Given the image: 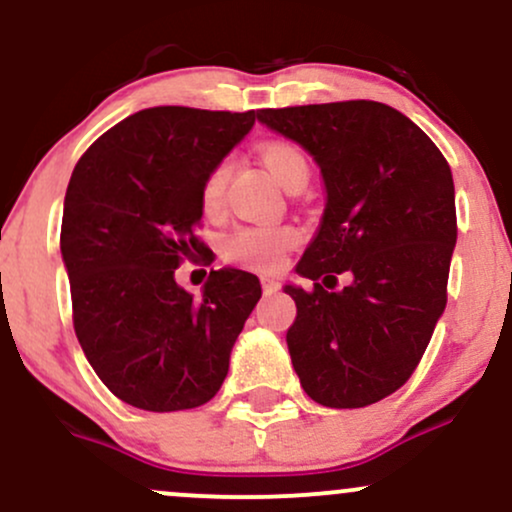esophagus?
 Listing matches in <instances>:
<instances>
[{"label":"esophagus","mask_w":512,"mask_h":512,"mask_svg":"<svg viewBox=\"0 0 512 512\" xmlns=\"http://www.w3.org/2000/svg\"><path fill=\"white\" fill-rule=\"evenodd\" d=\"M261 287H263V292H266V295H273V292H278L280 283L275 278H261Z\"/></svg>","instance_id":"1"}]
</instances>
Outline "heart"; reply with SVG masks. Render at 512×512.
<instances>
[{
    "instance_id": "heart-1",
    "label": "heart",
    "mask_w": 512,
    "mask_h": 512,
    "mask_svg": "<svg viewBox=\"0 0 512 512\" xmlns=\"http://www.w3.org/2000/svg\"><path fill=\"white\" fill-rule=\"evenodd\" d=\"M258 157L271 171L280 186L292 188L295 183H307L309 162L302 147L290 140H268L258 145ZM229 176V162L222 159L205 176L200 188V205L205 212H215L222 203L225 183ZM297 244V232L287 225H241L222 239V258L237 263L241 268H251L258 273L278 271L285 254Z\"/></svg>"
}]
</instances>
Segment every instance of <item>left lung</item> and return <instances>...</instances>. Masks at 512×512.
<instances>
[{"mask_svg":"<svg viewBox=\"0 0 512 512\" xmlns=\"http://www.w3.org/2000/svg\"><path fill=\"white\" fill-rule=\"evenodd\" d=\"M268 128L300 142L326 183L319 234L287 285V331L302 389L329 409H363L409 382L447 304L457 241L455 183L435 142L377 101L261 108ZM349 283L335 290L337 278Z\"/></svg>","mask_w":512,"mask_h":512,"instance_id":"left-lung-1","label":"left lung"}]
</instances>
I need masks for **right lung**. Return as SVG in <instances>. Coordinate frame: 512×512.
Wrapping results in <instances>:
<instances>
[{
    "mask_svg": "<svg viewBox=\"0 0 512 512\" xmlns=\"http://www.w3.org/2000/svg\"><path fill=\"white\" fill-rule=\"evenodd\" d=\"M256 123V111L154 106L106 130L72 171L60 249L86 360L125 404L203 406L261 300L256 275L210 271L200 300L176 268L208 258L198 237L205 176Z\"/></svg>",
    "mask_w": 512,
    "mask_h": 512,
    "instance_id": "1",
    "label": "right lung"
}]
</instances>
